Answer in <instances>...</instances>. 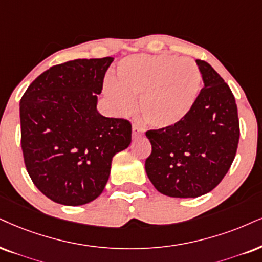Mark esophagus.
<instances>
[{"label":"esophagus","mask_w":262,"mask_h":262,"mask_svg":"<svg viewBox=\"0 0 262 262\" xmlns=\"http://www.w3.org/2000/svg\"><path fill=\"white\" fill-rule=\"evenodd\" d=\"M142 135H144V128L143 127H141V126H138V125L132 126V137L136 138L138 136H142Z\"/></svg>","instance_id":"34e87169"}]
</instances>
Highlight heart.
<instances>
[{
  "instance_id": "heart-1",
  "label": "heart",
  "mask_w": 262,
  "mask_h": 262,
  "mask_svg": "<svg viewBox=\"0 0 262 262\" xmlns=\"http://www.w3.org/2000/svg\"><path fill=\"white\" fill-rule=\"evenodd\" d=\"M199 68L190 58L170 54L126 57L116 67V80L108 79L104 91L115 111L126 113L140 96L144 121L157 128L175 126L186 118L200 90Z\"/></svg>"
}]
</instances>
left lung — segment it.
I'll return each mask as SVG.
<instances>
[{"mask_svg":"<svg viewBox=\"0 0 262 262\" xmlns=\"http://www.w3.org/2000/svg\"><path fill=\"white\" fill-rule=\"evenodd\" d=\"M204 87L190 112L171 127L149 130L148 179L173 198H196L215 188L233 163L239 120L231 89L214 68L196 59Z\"/></svg>","mask_w":262,"mask_h":262,"instance_id":"obj_1","label":"left lung"}]
</instances>
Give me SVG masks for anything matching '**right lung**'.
<instances>
[{"mask_svg":"<svg viewBox=\"0 0 262 262\" xmlns=\"http://www.w3.org/2000/svg\"><path fill=\"white\" fill-rule=\"evenodd\" d=\"M113 60L58 64L37 76L20 99L25 166L38 190L58 204L83 205L101 195L113 157L131 143L130 121L97 111Z\"/></svg>","mask_w":262,"mask_h":262,"instance_id":"right-lung-1","label":"right lung"}]
</instances>
